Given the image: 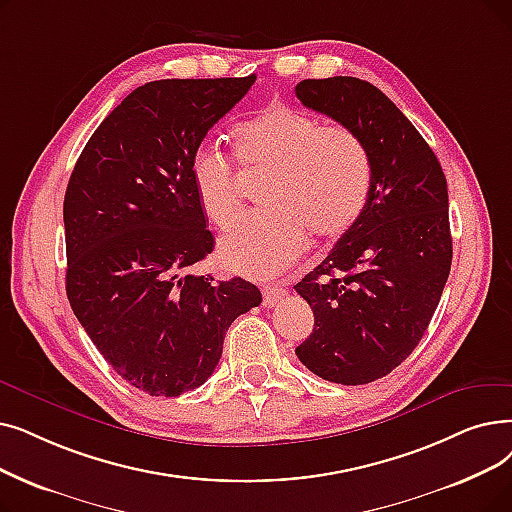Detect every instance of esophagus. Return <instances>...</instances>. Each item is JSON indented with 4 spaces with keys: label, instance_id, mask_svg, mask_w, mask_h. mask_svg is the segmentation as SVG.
Masks as SVG:
<instances>
[{
    "label": "esophagus",
    "instance_id": "1",
    "mask_svg": "<svg viewBox=\"0 0 512 512\" xmlns=\"http://www.w3.org/2000/svg\"><path fill=\"white\" fill-rule=\"evenodd\" d=\"M261 293H263V305L265 307H276L288 295V291L282 286H263Z\"/></svg>",
    "mask_w": 512,
    "mask_h": 512
}]
</instances>
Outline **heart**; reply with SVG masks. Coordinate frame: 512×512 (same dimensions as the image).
<instances>
[{
  "mask_svg": "<svg viewBox=\"0 0 512 512\" xmlns=\"http://www.w3.org/2000/svg\"><path fill=\"white\" fill-rule=\"evenodd\" d=\"M234 154L247 173H268L259 192L265 213L244 219L219 240V261L249 278H272L305 251L307 232L335 240L355 226L372 188L364 140L343 123H324L305 110L276 104L232 133ZM194 192L219 230L242 213L232 161L213 148L192 159Z\"/></svg>",
  "mask_w": 512,
  "mask_h": 512,
  "instance_id": "heart-1",
  "label": "heart"
}]
</instances>
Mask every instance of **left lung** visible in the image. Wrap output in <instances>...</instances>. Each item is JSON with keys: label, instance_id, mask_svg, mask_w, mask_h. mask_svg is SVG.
<instances>
[{"label": "left lung", "instance_id": "obj_1", "mask_svg": "<svg viewBox=\"0 0 512 512\" xmlns=\"http://www.w3.org/2000/svg\"><path fill=\"white\" fill-rule=\"evenodd\" d=\"M303 106L351 127L372 161L364 213L295 291L314 330L295 349L339 385H366L402 364L439 305L452 265L448 182L431 146L379 87L355 77L305 79Z\"/></svg>", "mask_w": 512, "mask_h": 512}]
</instances>
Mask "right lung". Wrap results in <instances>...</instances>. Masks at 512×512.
I'll return each instance as SVG.
<instances>
[{
    "instance_id": "add662e5",
    "label": "right lung",
    "mask_w": 512,
    "mask_h": 512,
    "mask_svg": "<svg viewBox=\"0 0 512 512\" xmlns=\"http://www.w3.org/2000/svg\"><path fill=\"white\" fill-rule=\"evenodd\" d=\"M255 79L138 87L87 140L66 186V297L104 360L148 395L201 387L230 324L261 303L247 280L190 274L215 244L192 159Z\"/></svg>"
}]
</instances>
